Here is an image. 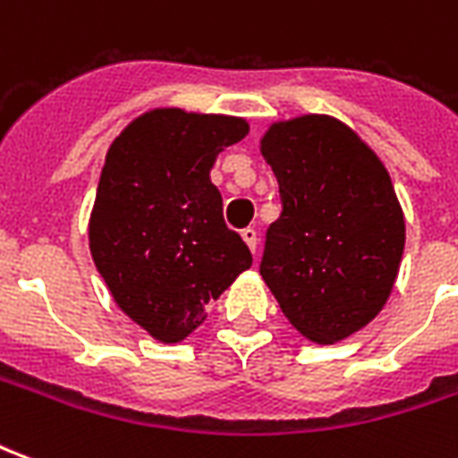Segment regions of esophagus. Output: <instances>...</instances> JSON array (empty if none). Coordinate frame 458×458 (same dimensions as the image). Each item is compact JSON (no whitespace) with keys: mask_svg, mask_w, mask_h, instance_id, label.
<instances>
[{"mask_svg":"<svg viewBox=\"0 0 458 458\" xmlns=\"http://www.w3.org/2000/svg\"><path fill=\"white\" fill-rule=\"evenodd\" d=\"M242 240H245V245H248L252 252H258V230L245 228V230H242Z\"/></svg>","mask_w":458,"mask_h":458,"instance_id":"esophagus-1","label":"esophagus"}]
</instances>
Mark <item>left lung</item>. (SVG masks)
<instances>
[{
	"mask_svg": "<svg viewBox=\"0 0 458 458\" xmlns=\"http://www.w3.org/2000/svg\"><path fill=\"white\" fill-rule=\"evenodd\" d=\"M259 151L282 199L259 275L301 336L344 341L380 314L400 272L404 216L390 174L328 114L275 122Z\"/></svg>",
	"mask_w": 458,
	"mask_h": 458,
	"instance_id": "left-lung-1",
	"label": "left lung"
}]
</instances>
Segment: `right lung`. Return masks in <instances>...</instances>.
<instances>
[{
  "mask_svg": "<svg viewBox=\"0 0 458 458\" xmlns=\"http://www.w3.org/2000/svg\"><path fill=\"white\" fill-rule=\"evenodd\" d=\"M242 117L159 107L130 122L105 157L88 238L114 304L161 344H179L252 265L210 183Z\"/></svg>",
  "mask_w": 458,
  "mask_h": 458,
  "instance_id": "right-lung-1",
  "label": "right lung"
}]
</instances>
